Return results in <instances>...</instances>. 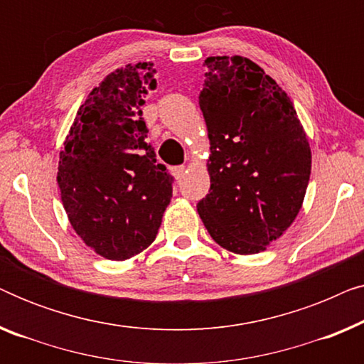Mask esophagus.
<instances>
[{"mask_svg":"<svg viewBox=\"0 0 364 364\" xmlns=\"http://www.w3.org/2000/svg\"><path fill=\"white\" fill-rule=\"evenodd\" d=\"M186 167H183V166H177V167H173L172 168V176L173 177H176L177 178V181H181V178L183 177V176H186Z\"/></svg>","mask_w":364,"mask_h":364,"instance_id":"esophagus-1","label":"esophagus"}]
</instances>
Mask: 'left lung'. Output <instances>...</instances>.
Listing matches in <instances>:
<instances>
[{
    "instance_id": "obj_1",
    "label": "left lung",
    "mask_w": 364,
    "mask_h": 364,
    "mask_svg": "<svg viewBox=\"0 0 364 364\" xmlns=\"http://www.w3.org/2000/svg\"><path fill=\"white\" fill-rule=\"evenodd\" d=\"M198 104L210 139V191L198 215L218 245L263 252L300 212L311 152L287 92L250 59L212 56Z\"/></svg>"
}]
</instances>
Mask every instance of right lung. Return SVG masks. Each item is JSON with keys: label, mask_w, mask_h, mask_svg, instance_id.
<instances>
[{"label": "right lung", "mask_w": 364, "mask_h": 364, "mask_svg": "<svg viewBox=\"0 0 364 364\" xmlns=\"http://www.w3.org/2000/svg\"><path fill=\"white\" fill-rule=\"evenodd\" d=\"M151 63L116 69L94 87L59 157L69 222L107 260H127L156 240L173 177L159 164L141 106L157 87Z\"/></svg>", "instance_id": "add662e5"}]
</instances>
